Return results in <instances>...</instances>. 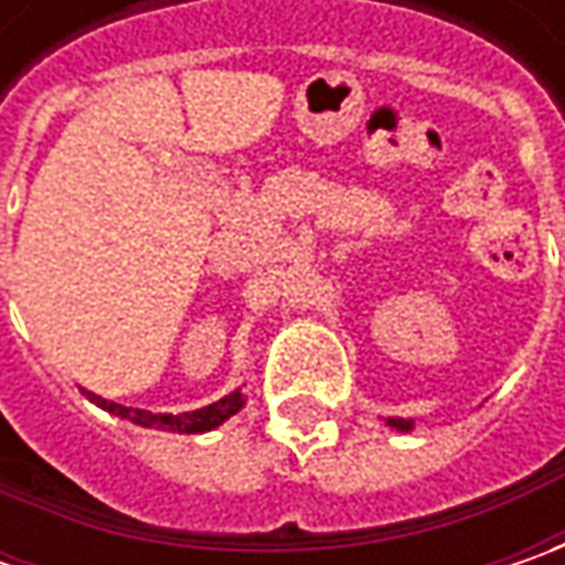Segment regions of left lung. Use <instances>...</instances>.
Wrapping results in <instances>:
<instances>
[{
	"label": "left lung",
	"instance_id": "8db88e82",
	"mask_svg": "<svg viewBox=\"0 0 565 565\" xmlns=\"http://www.w3.org/2000/svg\"><path fill=\"white\" fill-rule=\"evenodd\" d=\"M386 427L408 434V430H415V422H412V418H386Z\"/></svg>",
	"mask_w": 565,
	"mask_h": 565
}]
</instances>
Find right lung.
Masks as SVG:
<instances>
[{
	"instance_id": "obj_1",
	"label": "right lung",
	"mask_w": 565,
	"mask_h": 565,
	"mask_svg": "<svg viewBox=\"0 0 565 565\" xmlns=\"http://www.w3.org/2000/svg\"><path fill=\"white\" fill-rule=\"evenodd\" d=\"M87 399L99 405L103 412L128 418V422L141 424V427H157V430H172V434H204V430H213V427L228 422L232 415H238L242 405H245V393L232 390L223 399L210 402V405L194 408V412H182V415H153V412H143V408H125L119 402L103 399L97 393H87Z\"/></svg>"
}]
</instances>
